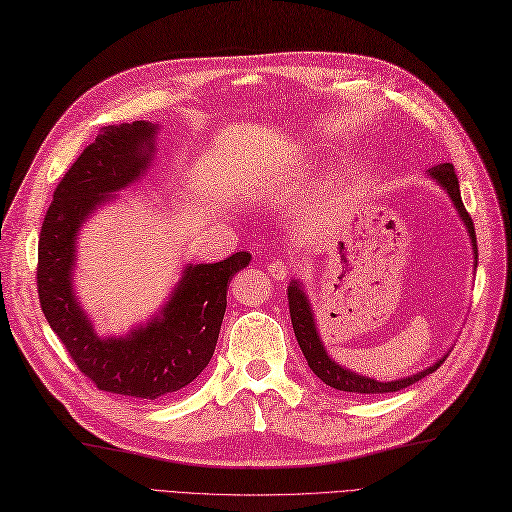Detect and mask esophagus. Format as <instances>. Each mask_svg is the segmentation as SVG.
I'll list each match as a JSON object with an SVG mask.
<instances>
[{
    "label": "esophagus",
    "mask_w": 512,
    "mask_h": 512,
    "mask_svg": "<svg viewBox=\"0 0 512 512\" xmlns=\"http://www.w3.org/2000/svg\"><path fill=\"white\" fill-rule=\"evenodd\" d=\"M269 271H271V275L275 280H284L286 275H288V271H290V267L286 265L284 260H273L271 265H269Z\"/></svg>",
    "instance_id": "34e87169"
}]
</instances>
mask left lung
Returning <instances> with one entry per match:
<instances>
[{
	"instance_id": "obj_1",
	"label": "left lung",
	"mask_w": 512,
	"mask_h": 512,
	"mask_svg": "<svg viewBox=\"0 0 512 512\" xmlns=\"http://www.w3.org/2000/svg\"><path fill=\"white\" fill-rule=\"evenodd\" d=\"M428 176L433 178L437 185H441L446 189V193L450 196L452 204L457 206L459 217L463 219V224L469 232V239H472V250H474V267L478 265V245H476V230H474V222L469 213L465 211L463 200H461V191H459V178L457 172H454L452 163H439L435 168L428 170ZM288 310H290V321H293V329H295V336L299 347L306 355V362L310 366V370L314 372L316 377H319L323 383H327L329 388L340 390V392H353V394H383V392H398L403 388H409V385L418 383L420 379H424L426 375H431L435 372L441 364L446 362L444 355L435 362L431 368H426L418 375H411L407 379H398V381H375L370 377H362L357 375V372H351L349 368H342L340 364H336L334 359H331L323 347V342L319 338V331H316V323H314V314L310 308V301L308 295L303 293V286L293 280L288 286Z\"/></svg>"
}]
</instances>
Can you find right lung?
<instances>
[{
  "instance_id": "obj_1",
  "label": "right lung",
  "mask_w": 512,
  "mask_h": 512,
  "mask_svg": "<svg viewBox=\"0 0 512 512\" xmlns=\"http://www.w3.org/2000/svg\"><path fill=\"white\" fill-rule=\"evenodd\" d=\"M157 124H109L62 176L38 239L36 286L45 319L77 368L99 390L157 400L183 390L209 366L226 312L232 275L252 256L189 265L153 321L120 338L96 334L73 290L81 224L116 191L144 176L155 155Z\"/></svg>"
}]
</instances>
